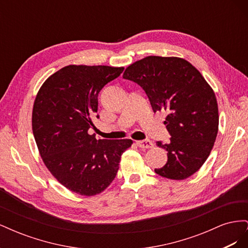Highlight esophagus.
Masks as SVG:
<instances>
[{"label": "esophagus", "instance_id": "1", "mask_svg": "<svg viewBox=\"0 0 248 248\" xmlns=\"http://www.w3.org/2000/svg\"><path fill=\"white\" fill-rule=\"evenodd\" d=\"M137 145L139 148H141V149H150L153 147V142L150 140H137Z\"/></svg>", "mask_w": 248, "mask_h": 248}]
</instances>
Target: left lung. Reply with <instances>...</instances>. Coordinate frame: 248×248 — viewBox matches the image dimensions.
I'll list each match as a JSON object with an SVG mask.
<instances>
[{
	"label": "left lung",
	"mask_w": 248,
	"mask_h": 248,
	"mask_svg": "<svg viewBox=\"0 0 248 248\" xmlns=\"http://www.w3.org/2000/svg\"><path fill=\"white\" fill-rule=\"evenodd\" d=\"M123 78L146 92L154 112L166 110L163 123L170 134L168 162L155 172L171 180H184L207 160L218 132V107L213 89L188 61L178 57L149 56L129 65Z\"/></svg>",
	"instance_id": "1"
}]
</instances>
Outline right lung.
Instances as JSON below:
<instances>
[{
    "label": "right lung",
    "instance_id": "obj_1",
    "mask_svg": "<svg viewBox=\"0 0 248 248\" xmlns=\"http://www.w3.org/2000/svg\"><path fill=\"white\" fill-rule=\"evenodd\" d=\"M124 67L68 65L43 82L34 101L33 134L50 174L67 189L96 196L115 179L131 140H96L89 134L98 94ZM98 118V116H97Z\"/></svg>",
    "mask_w": 248,
    "mask_h": 248
}]
</instances>
